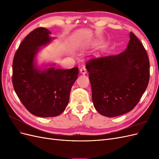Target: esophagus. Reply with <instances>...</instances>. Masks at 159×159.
I'll use <instances>...</instances> for the list:
<instances>
[{
  "instance_id": "1",
  "label": "esophagus",
  "mask_w": 159,
  "mask_h": 159,
  "mask_svg": "<svg viewBox=\"0 0 159 159\" xmlns=\"http://www.w3.org/2000/svg\"><path fill=\"white\" fill-rule=\"evenodd\" d=\"M80 72H81V74H85L86 73H87V70H86L85 67H84V66L81 67V68H80Z\"/></svg>"
}]
</instances>
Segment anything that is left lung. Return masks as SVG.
Listing matches in <instances>:
<instances>
[{"label": "left lung", "instance_id": "left-lung-1", "mask_svg": "<svg viewBox=\"0 0 159 159\" xmlns=\"http://www.w3.org/2000/svg\"><path fill=\"white\" fill-rule=\"evenodd\" d=\"M94 107L113 117L133 109L149 81V59L141 41L132 32L127 49L117 55L92 57L85 64Z\"/></svg>", "mask_w": 159, "mask_h": 159}]
</instances>
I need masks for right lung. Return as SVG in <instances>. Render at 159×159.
Here are the masks:
<instances>
[{
  "instance_id": "1",
  "label": "right lung",
  "mask_w": 159,
  "mask_h": 159,
  "mask_svg": "<svg viewBox=\"0 0 159 159\" xmlns=\"http://www.w3.org/2000/svg\"><path fill=\"white\" fill-rule=\"evenodd\" d=\"M51 32L37 28L26 36L18 47L12 63V84L19 99L32 115L56 117L66 109L70 90L78 78L79 69L50 68L44 71L34 67L38 47L50 42Z\"/></svg>"
}]
</instances>
